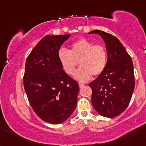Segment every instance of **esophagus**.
<instances>
[{
  "label": "esophagus",
  "mask_w": 146,
  "mask_h": 146,
  "mask_svg": "<svg viewBox=\"0 0 146 146\" xmlns=\"http://www.w3.org/2000/svg\"><path fill=\"white\" fill-rule=\"evenodd\" d=\"M79 86H80V88H82V87L84 86V84H82V83L80 82L79 83Z\"/></svg>",
  "instance_id": "1"
}]
</instances>
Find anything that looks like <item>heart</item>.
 Returning a JSON list of instances; mask_svg holds the SVG:
<instances>
[{
    "instance_id": "1",
    "label": "heart",
    "mask_w": 146,
    "mask_h": 146,
    "mask_svg": "<svg viewBox=\"0 0 146 146\" xmlns=\"http://www.w3.org/2000/svg\"><path fill=\"white\" fill-rule=\"evenodd\" d=\"M61 65L68 74L72 75L78 64L80 65L74 74L75 78L85 82L92 75L98 76L103 72L107 64V51L101 44H94L88 40L81 38L74 42L70 50L61 48L58 52Z\"/></svg>"
}]
</instances>
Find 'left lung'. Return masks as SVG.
<instances>
[{
    "label": "left lung",
    "instance_id": "obj_1",
    "mask_svg": "<svg viewBox=\"0 0 146 146\" xmlns=\"http://www.w3.org/2000/svg\"><path fill=\"white\" fill-rule=\"evenodd\" d=\"M105 42L108 53L106 66L89 84L92 90V104L98 113L106 117L121 114L131 100L135 86L133 62L125 48L114 36L94 30Z\"/></svg>",
    "mask_w": 146,
    "mask_h": 146
}]
</instances>
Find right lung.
<instances>
[{
  "mask_svg": "<svg viewBox=\"0 0 146 146\" xmlns=\"http://www.w3.org/2000/svg\"><path fill=\"white\" fill-rule=\"evenodd\" d=\"M69 37L45 36L26 61L23 84L30 104L40 118L53 124L66 120L77 105L78 83L63 70L58 56Z\"/></svg>",
  "mask_w": 146,
  "mask_h": 146,
  "instance_id": "1",
  "label": "right lung"
}]
</instances>
